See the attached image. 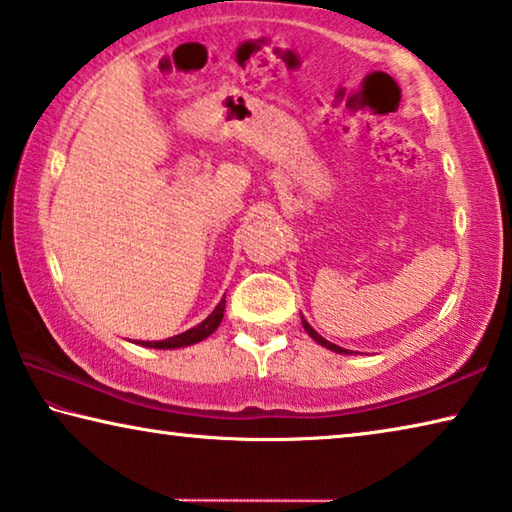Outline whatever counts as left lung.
Here are the masks:
<instances>
[{
	"label": "left lung",
	"instance_id": "left-lung-1",
	"mask_svg": "<svg viewBox=\"0 0 512 512\" xmlns=\"http://www.w3.org/2000/svg\"><path fill=\"white\" fill-rule=\"evenodd\" d=\"M302 327L307 329V334L311 336V339H314L316 343H320L323 345V348H327V350H332V352H339V354H350V350H345V348H339V345H334V343H329L327 339H323V336H320L314 327H311L305 318H302Z\"/></svg>",
	"mask_w": 512,
	"mask_h": 512
}]
</instances>
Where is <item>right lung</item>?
Here are the masks:
<instances>
[{"mask_svg":"<svg viewBox=\"0 0 512 512\" xmlns=\"http://www.w3.org/2000/svg\"><path fill=\"white\" fill-rule=\"evenodd\" d=\"M223 311H225V298L219 302V305H216V309L203 320V323H198L196 327L187 329V332L171 336V339H167V341H140V345H146V348H158V350H171V348H183V345H192V343L203 341L214 332L216 327H219V323L223 320Z\"/></svg>","mask_w":512,"mask_h":512,"instance_id":"right-lung-1","label":"right lung"}]
</instances>
